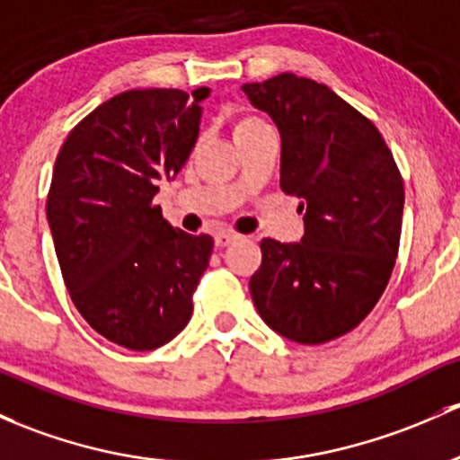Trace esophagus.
Masks as SVG:
<instances>
[{"instance_id":"esophagus-1","label":"esophagus","mask_w":460,"mask_h":460,"mask_svg":"<svg viewBox=\"0 0 460 460\" xmlns=\"http://www.w3.org/2000/svg\"><path fill=\"white\" fill-rule=\"evenodd\" d=\"M238 240V235L231 234V231H220V234H216V246H229L231 243H235Z\"/></svg>"}]
</instances>
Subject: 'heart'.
Here are the masks:
<instances>
[{"mask_svg":"<svg viewBox=\"0 0 460 460\" xmlns=\"http://www.w3.org/2000/svg\"><path fill=\"white\" fill-rule=\"evenodd\" d=\"M260 125H267V123H264V120H260V119H255V116H238V119H235V123H234V137L249 132V129L260 128Z\"/></svg>","mask_w":460,"mask_h":460,"instance_id":"heart-1","label":"heart"}]
</instances>
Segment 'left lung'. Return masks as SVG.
Returning a JSON list of instances; mask_svg holds the SVG:
<instances>
[{"instance_id":"8db88e82","label":"left lung","mask_w":460,"mask_h":460,"mask_svg":"<svg viewBox=\"0 0 460 460\" xmlns=\"http://www.w3.org/2000/svg\"><path fill=\"white\" fill-rule=\"evenodd\" d=\"M243 92L278 125L279 187L304 211L299 243H260L251 297L287 340H337L364 322L393 275L405 200L393 152L364 114L317 81L282 72Z\"/></svg>"}]
</instances>
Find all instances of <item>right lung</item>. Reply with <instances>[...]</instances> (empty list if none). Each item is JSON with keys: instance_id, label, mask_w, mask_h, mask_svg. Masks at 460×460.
<instances>
[{"instance_id": "1", "label": "right lung", "mask_w": 460, "mask_h": 460, "mask_svg": "<svg viewBox=\"0 0 460 460\" xmlns=\"http://www.w3.org/2000/svg\"><path fill=\"white\" fill-rule=\"evenodd\" d=\"M209 88L129 90L67 134L46 216L76 311L99 335L154 350L190 323L214 238L173 229L154 205L200 132Z\"/></svg>"}]
</instances>
